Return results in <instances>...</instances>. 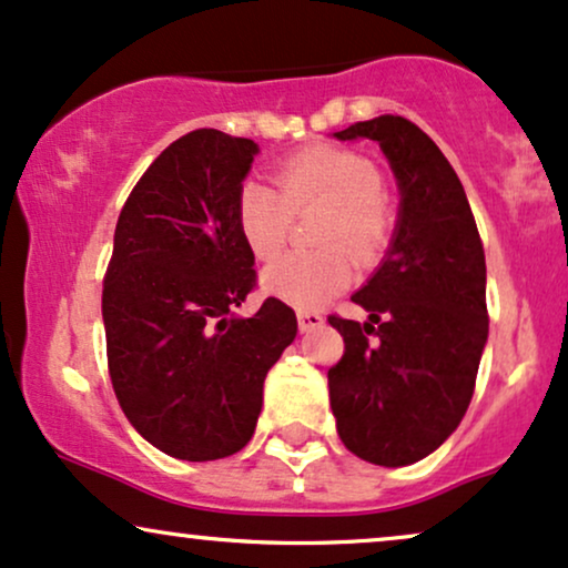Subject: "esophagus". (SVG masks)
<instances>
[{
  "mask_svg": "<svg viewBox=\"0 0 568 568\" xmlns=\"http://www.w3.org/2000/svg\"><path fill=\"white\" fill-rule=\"evenodd\" d=\"M324 324V316L316 311H297V326L300 332H313Z\"/></svg>",
  "mask_w": 568,
  "mask_h": 568,
  "instance_id": "1",
  "label": "esophagus"
}]
</instances>
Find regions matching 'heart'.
Returning <instances> with one entry per match:
<instances>
[{"instance_id":"obj_1","label":"heart","mask_w":568,"mask_h":568,"mask_svg":"<svg viewBox=\"0 0 568 568\" xmlns=\"http://www.w3.org/2000/svg\"><path fill=\"white\" fill-rule=\"evenodd\" d=\"M272 189L246 180L236 193V229L250 255L273 260L290 239L295 215L324 206L313 242L322 250L290 252L263 273V290L295 308H318L351 284L357 260L375 265L388 250L396 215L383 193V172L364 153L308 145L273 170Z\"/></svg>"}]
</instances>
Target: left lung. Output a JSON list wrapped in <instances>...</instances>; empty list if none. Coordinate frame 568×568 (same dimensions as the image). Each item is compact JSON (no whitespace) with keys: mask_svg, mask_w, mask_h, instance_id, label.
I'll return each instance as SVG.
<instances>
[{"mask_svg":"<svg viewBox=\"0 0 568 568\" xmlns=\"http://www.w3.org/2000/svg\"><path fill=\"white\" fill-rule=\"evenodd\" d=\"M339 140H377L398 178L402 215L388 257L353 295L358 324L329 316L343 358L326 372L343 444L402 468L455 433L489 335L486 260L468 196L433 140L404 116L356 122Z\"/></svg>","mask_w":568,"mask_h":568,"instance_id":"1","label":"left lung"}]
</instances>
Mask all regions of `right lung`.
Wrapping results in <instances>:
<instances>
[{
    "label": "right lung",
    "instance_id": "right-lung-1",
    "mask_svg": "<svg viewBox=\"0 0 568 568\" xmlns=\"http://www.w3.org/2000/svg\"><path fill=\"white\" fill-rule=\"evenodd\" d=\"M255 140L193 130L153 159L122 206L103 278L109 375L119 406L164 455L206 463L244 449L263 383L297 318L263 300L236 229V193Z\"/></svg>",
    "mask_w": 568,
    "mask_h": 568
}]
</instances>
